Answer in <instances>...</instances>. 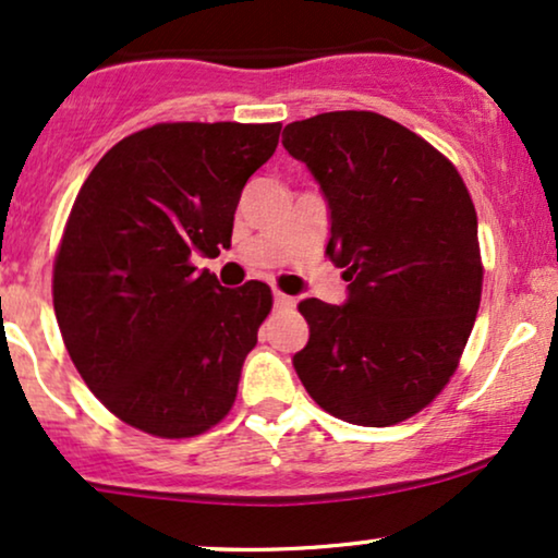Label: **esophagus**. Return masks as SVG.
<instances>
[{
    "instance_id": "esophagus-1",
    "label": "esophagus",
    "mask_w": 558,
    "mask_h": 558,
    "mask_svg": "<svg viewBox=\"0 0 558 558\" xmlns=\"http://www.w3.org/2000/svg\"><path fill=\"white\" fill-rule=\"evenodd\" d=\"M272 301H275V306H278V308H293L295 306V299H291V295H286L280 291L272 293Z\"/></svg>"
}]
</instances>
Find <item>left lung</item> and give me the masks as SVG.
<instances>
[{"mask_svg":"<svg viewBox=\"0 0 558 558\" xmlns=\"http://www.w3.org/2000/svg\"><path fill=\"white\" fill-rule=\"evenodd\" d=\"M329 208L327 257L348 299H303L306 348L293 368L324 412L389 427L425 409L453 376L482 301L471 195L425 138L368 110L288 123Z\"/></svg>","mask_w":558,"mask_h":558,"instance_id":"1","label":"left lung"}]
</instances>
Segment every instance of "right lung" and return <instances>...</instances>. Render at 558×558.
Returning <instances> with one entry per match:
<instances>
[{
  "instance_id": "1",
  "label": "right lung",
  "mask_w": 558,
  "mask_h": 558,
  "mask_svg": "<svg viewBox=\"0 0 558 558\" xmlns=\"http://www.w3.org/2000/svg\"><path fill=\"white\" fill-rule=\"evenodd\" d=\"M280 123H159L118 141L76 195L53 265L63 344L125 425L193 437L236 399L270 288L218 286L195 255L231 244L246 180Z\"/></svg>"
}]
</instances>
